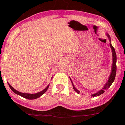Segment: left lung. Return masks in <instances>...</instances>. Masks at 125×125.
Instances as JSON below:
<instances>
[{
    "instance_id": "obj_1",
    "label": "left lung",
    "mask_w": 125,
    "mask_h": 125,
    "mask_svg": "<svg viewBox=\"0 0 125 125\" xmlns=\"http://www.w3.org/2000/svg\"><path fill=\"white\" fill-rule=\"evenodd\" d=\"M107 36L108 37V38L109 39V41H110V48H111L112 49V70H111V73H110V75L109 77V79H108V81L105 84V85L104 86V87H103L102 89L101 90H100L99 91H98L97 92L95 93V94H92V96L93 97H96V96H100V94H104V91H105V90H107L108 89V88L110 86H111V84H112V83L113 82V81H114L115 80V76H116V60H117V58H116V52H115V49L112 46V45L111 43H110V41H111V40H110V36L108 35V34H106ZM70 79H71V78H70ZM72 82V86H73V89L75 90L76 92L77 93V94H79L80 92L78 90L76 89V88L75 87H74L73 83L72 81H71Z\"/></svg>"
}]
</instances>
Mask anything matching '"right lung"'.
Instances as JSON below:
<instances>
[{
	"label": "right lung",
	"instance_id": "add662e5",
	"mask_svg": "<svg viewBox=\"0 0 125 125\" xmlns=\"http://www.w3.org/2000/svg\"><path fill=\"white\" fill-rule=\"evenodd\" d=\"M9 86L10 87V88L12 89V90L13 92L14 93H15L16 94H18V95L21 96L23 97H25L26 99H37L38 98V97H39L40 96H41L42 95H43L44 93L46 92V90H48L49 86V84L46 87L45 89H44V90H43L42 91H41L39 92H38L36 93V94H27V93H22V92H19L18 90H16V89L13 87L12 86L10 85L9 83H8Z\"/></svg>",
	"mask_w": 125,
	"mask_h": 125
}]
</instances>
